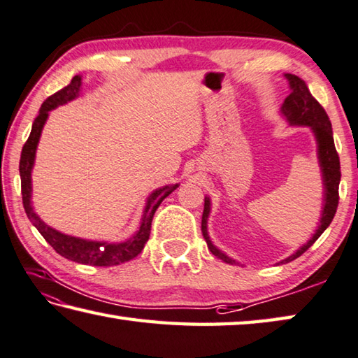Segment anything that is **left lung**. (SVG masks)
Instances as JSON below:
<instances>
[{
    "label": "left lung",
    "instance_id": "left-lung-1",
    "mask_svg": "<svg viewBox=\"0 0 358 358\" xmlns=\"http://www.w3.org/2000/svg\"><path fill=\"white\" fill-rule=\"evenodd\" d=\"M287 78L291 84V94L287 96V100L283 103L282 111L287 115V119L292 123V125H308L315 131L316 141H317V152H320V162L322 169V178H324V211L321 217V225L320 229L316 230L313 238L301 247L296 253H292L291 257L283 259L282 263H288L301 257L303 252H307L315 241L320 238L324 230L327 229L332 222V219L336 213L338 208V200H340V194H338V187H340V178H341V169H340V157H338V152L335 148L334 142V133H332V123L329 120V115L326 113L320 101H317L313 95H311L310 89L302 78L296 75L288 73ZM208 214H210V200L205 197V206H203V214H201V233H203V238L208 244V249L211 250L214 257L222 259L225 263H235L222 252L217 250L208 238L206 231V220Z\"/></svg>",
    "mask_w": 358,
    "mask_h": 358
}]
</instances>
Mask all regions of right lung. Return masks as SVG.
I'll list each match as a JSON object with an SVG mask.
<instances>
[{"instance_id": "1", "label": "right lung", "mask_w": 358, "mask_h": 358, "mask_svg": "<svg viewBox=\"0 0 358 358\" xmlns=\"http://www.w3.org/2000/svg\"><path fill=\"white\" fill-rule=\"evenodd\" d=\"M81 87V76L76 75L71 78L70 84L66 87L57 90L56 94L48 96L47 100L42 103L41 113L34 119L32 123V129L28 141L24 142L22 157H20V178H22V197H23V206L24 211L28 214L29 220L32 225L36 227L38 233L45 238L53 249L59 253L61 257L71 259V262L81 263V264H90V266H114L129 262L134 257H138L139 253L144 249L145 243L148 241V236H150V229H152V220L153 214L158 210L161 201L164 200L169 194L177 189L178 185L172 186H164L161 189L155 191L150 199L147 201L144 217H142L141 227L136 235L129 239V241L120 243V244H106V243H94V241H84L80 238L67 236L62 235V233L56 231L48 227L45 222H42L41 217L37 216L32 210L31 205V171L32 164H34L36 158V148L38 144V138H41L42 128L47 122L48 113L56 106L64 105L70 100H73L75 96L80 92Z\"/></svg>"}]
</instances>
